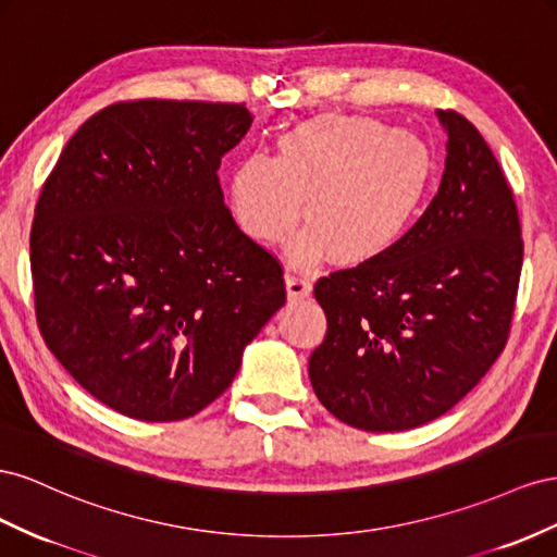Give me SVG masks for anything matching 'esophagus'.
<instances>
[{
  "instance_id": "esophagus-1",
  "label": "esophagus",
  "mask_w": 557,
  "mask_h": 557,
  "mask_svg": "<svg viewBox=\"0 0 557 557\" xmlns=\"http://www.w3.org/2000/svg\"><path fill=\"white\" fill-rule=\"evenodd\" d=\"M284 282H287L289 298H306L312 292V282L306 275L294 273V270H287V275H284Z\"/></svg>"
}]
</instances>
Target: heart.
Listing matches in <instances>:
<instances>
[{
    "label": "heart",
    "instance_id": "1",
    "mask_svg": "<svg viewBox=\"0 0 557 557\" xmlns=\"http://www.w3.org/2000/svg\"><path fill=\"white\" fill-rule=\"evenodd\" d=\"M434 158L426 141L369 116H322L280 139L277 158L245 156L231 172L235 224L251 240L277 245L300 216L310 221L292 257L333 253L341 263L385 257L416 226Z\"/></svg>",
    "mask_w": 557,
    "mask_h": 557
}]
</instances>
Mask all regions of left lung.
<instances>
[{
	"mask_svg": "<svg viewBox=\"0 0 557 557\" xmlns=\"http://www.w3.org/2000/svg\"><path fill=\"white\" fill-rule=\"evenodd\" d=\"M438 194L385 257L314 284L326 336L308 361L317 399L363 432L436 420L481 383L511 331L520 219L495 153L462 114Z\"/></svg>",
	"mask_w": 557,
	"mask_h": 557,
	"instance_id": "obj_1",
	"label": "left lung"
}]
</instances>
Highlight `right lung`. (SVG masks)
<instances>
[{
  "mask_svg": "<svg viewBox=\"0 0 557 557\" xmlns=\"http://www.w3.org/2000/svg\"><path fill=\"white\" fill-rule=\"evenodd\" d=\"M245 104L131 100L92 114L46 180L29 233L39 331L121 416L174 422L224 394L287 300L282 265L237 228L221 156Z\"/></svg>",
  "mask_w": 557,
  "mask_h": 557,
  "instance_id": "1",
  "label": "right lung"
}]
</instances>
